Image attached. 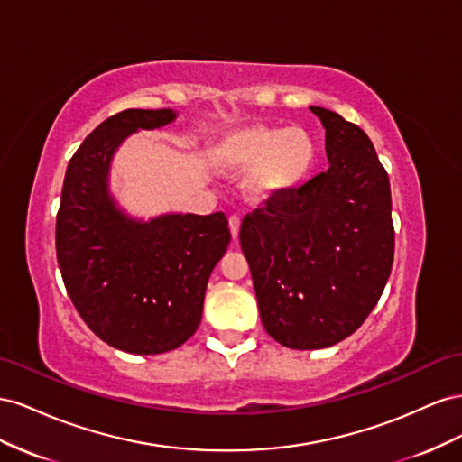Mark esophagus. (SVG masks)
Here are the masks:
<instances>
[{
	"label": "esophagus",
	"instance_id": "34e87169",
	"mask_svg": "<svg viewBox=\"0 0 462 462\" xmlns=\"http://www.w3.org/2000/svg\"><path fill=\"white\" fill-rule=\"evenodd\" d=\"M240 224H242V220H240V217H230L228 218V226H230V234H232V238L236 240L238 238V234H240Z\"/></svg>",
	"mask_w": 462,
	"mask_h": 462
}]
</instances>
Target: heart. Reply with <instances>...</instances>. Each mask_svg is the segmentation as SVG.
<instances>
[{"label": "heart", "instance_id": "b5f03b06", "mask_svg": "<svg viewBox=\"0 0 462 462\" xmlns=\"http://www.w3.org/2000/svg\"><path fill=\"white\" fill-rule=\"evenodd\" d=\"M224 174H244L245 193L254 203H267L304 186L318 162V144L304 127L252 124L224 134L213 151Z\"/></svg>", "mask_w": 462, "mask_h": 462}]
</instances>
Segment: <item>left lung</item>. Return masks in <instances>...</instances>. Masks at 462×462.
<instances>
[{
  "mask_svg": "<svg viewBox=\"0 0 462 462\" xmlns=\"http://www.w3.org/2000/svg\"><path fill=\"white\" fill-rule=\"evenodd\" d=\"M310 110L325 127L327 172L240 228L261 323L294 350L350 337L383 294L394 254L389 178L370 137L337 112Z\"/></svg>",
  "mask_w": 462,
  "mask_h": 462,
  "instance_id": "8db88e82",
  "label": "left lung"
}]
</instances>
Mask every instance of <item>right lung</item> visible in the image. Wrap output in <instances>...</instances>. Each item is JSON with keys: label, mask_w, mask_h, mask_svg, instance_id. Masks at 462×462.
<instances>
[{"label": "right lung", "mask_w": 462, "mask_h": 462, "mask_svg": "<svg viewBox=\"0 0 462 462\" xmlns=\"http://www.w3.org/2000/svg\"><path fill=\"white\" fill-rule=\"evenodd\" d=\"M178 112L129 108L85 139L65 172L56 220L58 265L88 328L131 354L181 346L201 323L208 276L230 244L222 213L131 217L110 191L112 161L137 131Z\"/></svg>", "instance_id": "obj_1"}]
</instances>
